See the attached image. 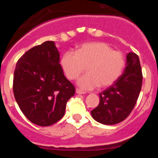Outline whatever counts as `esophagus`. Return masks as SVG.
<instances>
[{"mask_svg":"<svg viewBox=\"0 0 158 158\" xmlns=\"http://www.w3.org/2000/svg\"><path fill=\"white\" fill-rule=\"evenodd\" d=\"M76 94H79V95H83V94L85 93V92H83V91L80 90V89H76Z\"/></svg>","mask_w":158,"mask_h":158,"instance_id":"obj_1","label":"esophagus"}]
</instances>
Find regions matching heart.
<instances>
[{
    "instance_id": "obj_1",
    "label": "heart",
    "mask_w": 158,
    "mask_h": 158,
    "mask_svg": "<svg viewBox=\"0 0 158 158\" xmlns=\"http://www.w3.org/2000/svg\"><path fill=\"white\" fill-rule=\"evenodd\" d=\"M60 63L69 79H76L87 67L88 73L78 79L77 85L83 90H92L114 84L122 75L125 58L106 43L92 42L82 44L76 52H66Z\"/></svg>"
}]
</instances>
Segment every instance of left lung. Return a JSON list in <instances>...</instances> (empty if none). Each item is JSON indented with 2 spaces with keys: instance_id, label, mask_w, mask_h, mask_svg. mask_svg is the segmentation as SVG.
<instances>
[{
  "instance_id": "1",
  "label": "left lung",
  "mask_w": 158,
  "mask_h": 158,
  "mask_svg": "<svg viewBox=\"0 0 158 158\" xmlns=\"http://www.w3.org/2000/svg\"><path fill=\"white\" fill-rule=\"evenodd\" d=\"M142 85L139 58L135 52L126 56V67L112 85L99 94L98 107L92 118L103 125H115L125 120L135 107Z\"/></svg>"
}]
</instances>
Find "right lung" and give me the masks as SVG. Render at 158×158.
Masks as SVG:
<instances>
[{
  "instance_id": "right-lung-1",
  "label": "right lung",
  "mask_w": 158,
  "mask_h": 158,
  "mask_svg": "<svg viewBox=\"0 0 158 158\" xmlns=\"http://www.w3.org/2000/svg\"><path fill=\"white\" fill-rule=\"evenodd\" d=\"M60 61L55 42L46 41L25 52L16 64L14 97L23 114L36 125L49 126L60 120L75 94Z\"/></svg>"
}]
</instances>
